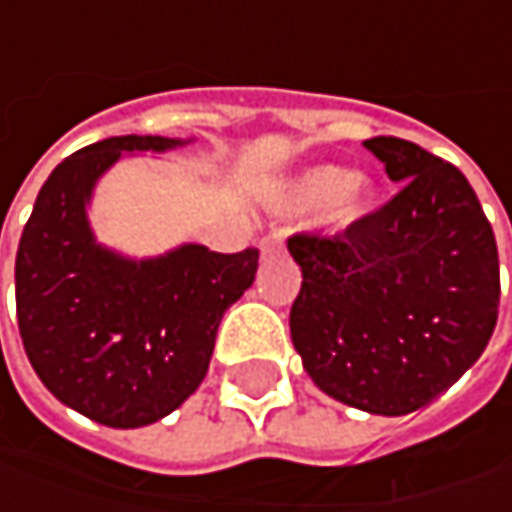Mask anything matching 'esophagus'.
<instances>
[{"label": "esophagus", "mask_w": 512, "mask_h": 512, "mask_svg": "<svg viewBox=\"0 0 512 512\" xmlns=\"http://www.w3.org/2000/svg\"><path fill=\"white\" fill-rule=\"evenodd\" d=\"M285 236H287V230L285 227H273L270 233H267L265 239L259 242V250H262V256H273V253H279L282 250V245H285Z\"/></svg>", "instance_id": "esophagus-1"}]
</instances>
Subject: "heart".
Returning <instances> with one entry per match:
<instances>
[{"mask_svg": "<svg viewBox=\"0 0 512 512\" xmlns=\"http://www.w3.org/2000/svg\"><path fill=\"white\" fill-rule=\"evenodd\" d=\"M373 187L362 176H347L336 165L310 168L287 193L290 207H319L330 205V219L336 225H350L362 216L370 205Z\"/></svg>", "mask_w": 512, "mask_h": 512, "instance_id": "heart-1", "label": "heart"}]
</instances>
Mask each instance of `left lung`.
<instances>
[{
	"mask_svg": "<svg viewBox=\"0 0 512 512\" xmlns=\"http://www.w3.org/2000/svg\"><path fill=\"white\" fill-rule=\"evenodd\" d=\"M402 190L344 233H296L290 336L339 402L404 416L484 353L499 319V250L459 168L396 136L364 142Z\"/></svg>",
	"mask_w": 512,
	"mask_h": 512,
	"instance_id": "1",
	"label": "left lung"
}]
</instances>
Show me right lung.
<instances>
[{
  "instance_id": "1",
  "label": "right lung",
  "mask_w": 512,
  "mask_h": 512,
  "mask_svg": "<svg viewBox=\"0 0 512 512\" xmlns=\"http://www.w3.org/2000/svg\"><path fill=\"white\" fill-rule=\"evenodd\" d=\"M168 136H110L76 150L42 185L16 250V319L36 376L108 427H145L202 384L225 310L253 285L259 250L182 245L133 262L96 245L85 205L96 179Z\"/></svg>"
}]
</instances>
